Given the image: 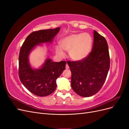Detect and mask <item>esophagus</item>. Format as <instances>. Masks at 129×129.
Masks as SVG:
<instances>
[{
	"instance_id": "34e87169",
	"label": "esophagus",
	"mask_w": 129,
	"mask_h": 129,
	"mask_svg": "<svg viewBox=\"0 0 129 129\" xmlns=\"http://www.w3.org/2000/svg\"><path fill=\"white\" fill-rule=\"evenodd\" d=\"M69 66L68 65V64H66V69H69Z\"/></svg>"
}]
</instances>
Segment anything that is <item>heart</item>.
Listing matches in <instances>:
<instances>
[{"label":"heart","mask_w":129,"mask_h":129,"mask_svg":"<svg viewBox=\"0 0 129 129\" xmlns=\"http://www.w3.org/2000/svg\"><path fill=\"white\" fill-rule=\"evenodd\" d=\"M60 46L56 47V52L60 56H63V50L69 52L72 59L80 61L86 57L91 52L92 38L89 33L72 34L60 41Z\"/></svg>","instance_id":"b5f03b06"}]
</instances>
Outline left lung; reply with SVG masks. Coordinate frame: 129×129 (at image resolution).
<instances>
[{
  "label": "left lung",
  "mask_w": 129,
  "mask_h": 129,
  "mask_svg": "<svg viewBox=\"0 0 129 129\" xmlns=\"http://www.w3.org/2000/svg\"><path fill=\"white\" fill-rule=\"evenodd\" d=\"M72 73L73 90L82 97H90L98 92L106 80L110 59L106 39L93 32L92 50L83 59L67 61Z\"/></svg>",
  "instance_id": "obj_1"
}]
</instances>
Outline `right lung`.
I'll use <instances>...</instances> for the list:
<instances>
[{
    "mask_svg": "<svg viewBox=\"0 0 129 129\" xmlns=\"http://www.w3.org/2000/svg\"><path fill=\"white\" fill-rule=\"evenodd\" d=\"M60 30H40L31 33L21 46L19 55L18 75L22 84L33 94L38 96H48L56 88V80L65 69L66 62H53L48 58L42 67L33 69L29 64L28 56L30 50L40 43L52 42Z\"/></svg>",
    "mask_w": 129,
    "mask_h": 129,
    "instance_id": "obj_1",
    "label": "right lung"
}]
</instances>
